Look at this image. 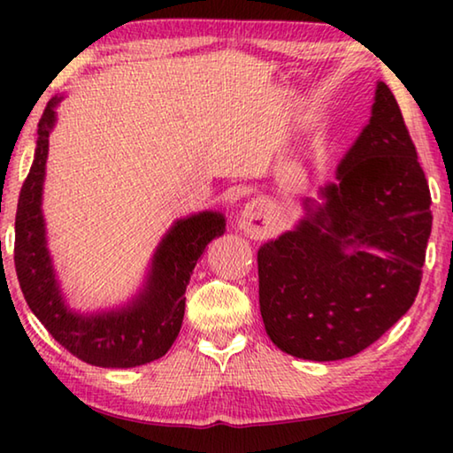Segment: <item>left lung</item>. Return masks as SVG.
<instances>
[{
  "mask_svg": "<svg viewBox=\"0 0 453 453\" xmlns=\"http://www.w3.org/2000/svg\"><path fill=\"white\" fill-rule=\"evenodd\" d=\"M61 99L53 97L45 107L34 164L19 191L13 248L19 288L53 340L81 362L99 367L150 364L165 356L178 337L189 278L205 245L224 235L226 216L203 210L175 219L153 251L142 288L127 302L96 311L72 310L50 256L42 208L50 134Z\"/></svg>",
  "mask_w": 453,
  "mask_h": 453,
  "instance_id": "8db88e82",
  "label": "left lung"
}]
</instances>
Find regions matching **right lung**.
<instances>
[{
  "label": "right lung",
  "mask_w": 453,
  "mask_h": 453,
  "mask_svg": "<svg viewBox=\"0 0 453 453\" xmlns=\"http://www.w3.org/2000/svg\"><path fill=\"white\" fill-rule=\"evenodd\" d=\"M375 150L378 165L356 168ZM303 218L257 251L259 311L280 349L313 362L359 354L410 310L432 211L403 126L380 105Z\"/></svg>",
  "instance_id": "obj_1"
}]
</instances>
